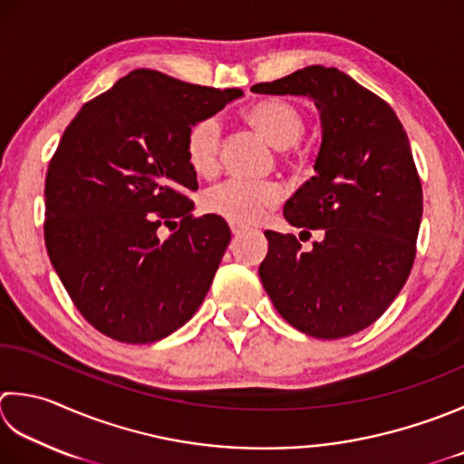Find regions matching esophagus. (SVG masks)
<instances>
[{
	"instance_id": "esophagus-1",
	"label": "esophagus",
	"mask_w": 464,
	"mask_h": 464,
	"mask_svg": "<svg viewBox=\"0 0 464 464\" xmlns=\"http://www.w3.org/2000/svg\"><path fill=\"white\" fill-rule=\"evenodd\" d=\"M229 229H231L233 235H241V233L245 231V227H243V225H237V223H229Z\"/></svg>"
}]
</instances>
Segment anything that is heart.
Returning <instances> with one entry per match:
<instances>
[{
  "label": "heart",
  "mask_w": 464,
  "mask_h": 464,
  "mask_svg": "<svg viewBox=\"0 0 464 464\" xmlns=\"http://www.w3.org/2000/svg\"><path fill=\"white\" fill-rule=\"evenodd\" d=\"M247 121L263 139L277 149H289L299 142L305 132V116L295 104L284 98H267L253 104ZM188 167L198 177H213L221 162V122L215 116L190 126L185 139ZM281 201V188L276 183H247L229 179L207 190L203 208L223 219L249 225L259 221L267 208Z\"/></svg>",
  "instance_id": "b5f03b06"
}]
</instances>
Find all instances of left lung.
Returning a JSON list of instances; mask_svg holds the SVG:
<instances>
[{
  "instance_id": "8db88e82",
  "label": "left lung",
  "mask_w": 464,
  "mask_h": 464,
  "mask_svg": "<svg viewBox=\"0 0 464 464\" xmlns=\"http://www.w3.org/2000/svg\"><path fill=\"white\" fill-rule=\"evenodd\" d=\"M251 90L307 96L322 118L315 177L284 207L289 225L322 239L302 251L295 235L266 231L261 284L295 330L346 338L374 324L411 276L422 219L411 142L392 108L338 68L307 66Z\"/></svg>"
}]
</instances>
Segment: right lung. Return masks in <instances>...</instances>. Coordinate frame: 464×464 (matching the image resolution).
Segmentation results:
<instances>
[{
	"instance_id": "obj_1",
	"label": "right lung",
	"mask_w": 464,
	"mask_h": 464,
	"mask_svg": "<svg viewBox=\"0 0 464 464\" xmlns=\"http://www.w3.org/2000/svg\"><path fill=\"white\" fill-rule=\"evenodd\" d=\"M239 96V88L140 68L63 130L45 175L44 239L72 302L100 334L159 342L203 304L231 231L219 215L193 217L188 193L198 185L185 139ZM175 220L179 229L162 242L158 229Z\"/></svg>"
}]
</instances>
